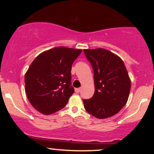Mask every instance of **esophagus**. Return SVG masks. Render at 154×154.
<instances>
[{
    "instance_id": "34e87169",
    "label": "esophagus",
    "mask_w": 154,
    "mask_h": 154,
    "mask_svg": "<svg viewBox=\"0 0 154 154\" xmlns=\"http://www.w3.org/2000/svg\"><path fill=\"white\" fill-rule=\"evenodd\" d=\"M81 91V88H75V92L77 93H79Z\"/></svg>"
}]
</instances>
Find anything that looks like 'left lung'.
Here are the masks:
<instances>
[{
	"label": "left lung",
	"instance_id": "left-lung-1",
	"mask_svg": "<svg viewBox=\"0 0 154 154\" xmlns=\"http://www.w3.org/2000/svg\"><path fill=\"white\" fill-rule=\"evenodd\" d=\"M94 72L95 93L83 100L89 114L98 119L115 115L128 100L131 81L121 58L103 48L84 49Z\"/></svg>",
	"mask_w": 154,
	"mask_h": 154
}]
</instances>
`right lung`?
Listing matches in <instances>:
<instances>
[{
  "instance_id": "right-lung-1",
  "label": "right lung",
  "mask_w": 154,
  "mask_h": 154,
  "mask_svg": "<svg viewBox=\"0 0 154 154\" xmlns=\"http://www.w3.org/2000/svg\"><path fill=\"white\" fill-rule=\"evenodd\" d=\"M80 49L56 47L39 54L24 77L28 100L39 112L49 115L61 110L75 92L71 85L72 65Z\"/></svg>"
}]
</instances>
